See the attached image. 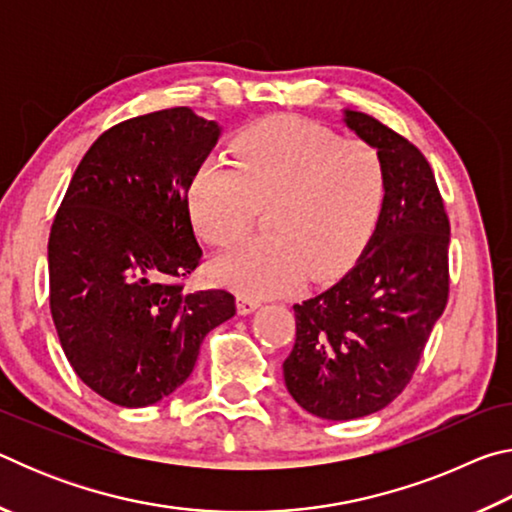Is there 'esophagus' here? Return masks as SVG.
<instances>
[{"instance_id": "1", "label": "esophagus", "mask_w": 512, "mask_h": 512, "mask_svg": "<svg viewBox=\"0 0 512 512\" xmlns=\"http://www.w3.org/2000/svg\"><path fill=\"white\" fill-rule=\"evenodd\" d=\"M257 307H259V300L250 298V296H244V293H241V296H237V311H239L241 316L253 314Z\"/></svg>"}]
</instances>
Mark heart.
Listing matches in <instances>:
<instances>
[{
  "label": "heart",
  "instance_id": "obj_1",
  "mask_svg": "<svg viewBox=\"0 0 512 512\" xmlns=\"http://www.w3.org/2000/svg\"><path fill=\"white\" fill-rule=\"evenodd\" d=\"M235 167L207 160L189 187L198 235L230 246L266 207L264 239L248 241L212 262V277L250 298L320 280L366 244L384 203L379 153L359 140H336L307 121H257L235 140Z\"/></svg>",
  "mask_w": 512,
  "mask_h": 512
}]
</instances>
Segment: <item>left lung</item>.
Returning a JSON list of instances; mask_svg holds the SVG:
<instances>
[{
	"label": "left lung",
	"instance_id": "1",
	"mask_svg": "<svg viewBox=\"0 0 512 512\" xmlns=\"http://www.w3.org/2000/svg\"><path fill=\"white\" fill-rule=\"evenodd\" d=\"M343 124L379 153L386 192L370 241L339 282L296 311L284 384L323 420L381 411L404 391L449 296V219L415 146L357 110Z\"/></svg>",
	"mask_w": 512,
	"mask_h": 512
}]
</instances>
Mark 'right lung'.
<instances>
[{"instance_id":"add662e5","label":"right lung","mask_w":512,"mask_h":512,"mask_svg":"<svg viewBox=\"0 0 512 512\" xmlns=\"http://www.w3.org/2000/svg\"><path fill=\"white\" fill-rule=\"evenodd\" d=\"M221 126L192 108L103 133L74 171L49 235V307L85 386L142 409L192 375L207 334L235 316L223 289L183 291L203 250L187 192Z\"/></svg>"}]
</instances>
